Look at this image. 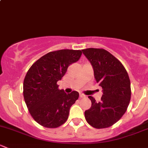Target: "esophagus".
I'll list each match as a JSON object with an SVG mask.
<instances>
[{
    "instance_id": "34e87169",
    "label": "esophagus",
    "mask_w": 148,
    "mask_h": 148,
    "mask_svg": "<svg viewBox=\"0 0 148 148\" xmlns=\"http://www.w3.org/2000/svg\"><path fill=\"white\" fill-rule=\"evenodd\" d=\"M79 97L80 98H85V97H86V96H85V95H82V94H80Z\"/></svg>"
}]
</instances>
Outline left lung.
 Returning <instances> with one entry per match:
<instances>
[{"label": "left lung", "instance_id": "obj_1", "mask_svg": "<svg viewBox=\"0 0 148 148\" xmlns=\"http://www.w3.org/2000/svg\"><path fill=\"white\" fill-rule=\"evenodd\" d=\"M94 69L96 82L102 88L101 101L89 96L92 106L84 112L86 122L97 129L112 126L120 120L131 98L130 81L120 61L103 49H82Z\"/></svg>", "mask_w": 148, "mask_h": 148}]
</instances>
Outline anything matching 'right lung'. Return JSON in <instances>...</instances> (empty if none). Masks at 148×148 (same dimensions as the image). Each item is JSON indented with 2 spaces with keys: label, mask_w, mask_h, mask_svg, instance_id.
I'll return each mask as SVG.
<instances>
[{
  "label": "right lung",
  "mask_w": 148,
  "mask_h": 148,
  "mask_svg": "<svg viewBox=\"0 0 148 148\" xmlns=\"http://www.w3.org/2000/svg\"><path fill=\"white\" fill-rule=\"evenodd\" d=\"M82 51L62 49L43 56L34 63L23 81V97L34 120L48 128H56L65 123L70 107L79 98L73 91L65 93L59 89L69 66L79 61Z\"/></svg>",
  "instance_id": "add662e5"
}]
</instances>
